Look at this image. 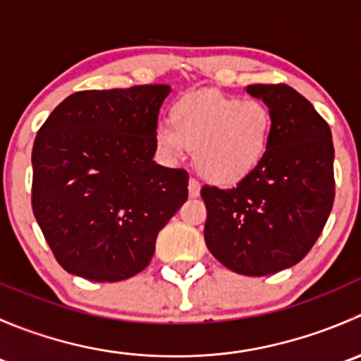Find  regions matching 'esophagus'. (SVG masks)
<instances>
[{"label":"esophagus","mask_w":361,"mask_h":361,"mask_svg":"<svg viewBox=\"0 0 361 361\" xmlns=\"http://www.w3.org/2000/svg\"><path fill=\"white\" fill-rule=\"evenodd\" d=\"M199 194H201V183L197 180H194V178H190V181H188V195L192 199H195L199 197Z\"/></svg>","instance_id":"34e87169"}]
</instances>
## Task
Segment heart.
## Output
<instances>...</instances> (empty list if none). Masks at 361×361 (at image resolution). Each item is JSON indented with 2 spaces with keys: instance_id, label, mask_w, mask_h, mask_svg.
<instances>
[{
  "instance_id": "b5f03b06",
  "label": "heart",
  "mask_w": 361,
  "mask_h": 361,
  "mask_svg": "<svg viewBox=\"0 0 361 361\" xmlns=\"http://www.w3.org/2000/svg\"><path fill=\"white\" fill-rule=\"evenodd\" d=\"M169 126L155 130V147L167 160L192 152L206 181L231 187L248 178L267 155L274 118L260 99L220 92H188L169 108Z\"/></svg>"
}]
</instances>
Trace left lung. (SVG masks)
I'll use <instances>...</instances> for the list:
<instances>
[{"label": "left lung", "mask_w": 361, "mask_h": 361, "mask_svg": "<svg viewBox=\"0 0 361 361\" xmlns=\"http://www.w3.org/2000/svg\"><path fill=\"white\" fill-rule=\"evenodd\" d=\"M274 118L264 162L221 190L201 188L204 241L238 274L267 276L293 267L314 246L336 197L332 133L304 96L285 85L246 87Z\"/></svg>", "instance_id": "1"}]
</instances>
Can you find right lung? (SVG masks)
I'll use <instances>...</instances> for the list:
<instances>
[{
	"label": "right lung",
	"mask_w": 361,
	"mask_h": 361,
	"mask_svg": "<svg viewBox=\"0 0 361 361\" xmlns=\"http://www.w3.org/2000/svg\"><path fill=\"white\" fill-rule=\"evenodd\" d=\"M169 85L82 90L50 113L32 147V213L64 271L97 283L150 264L188 174L155 164Z\"/></svg>",
	"instance_id": "add662e5"
}]
</instances>
